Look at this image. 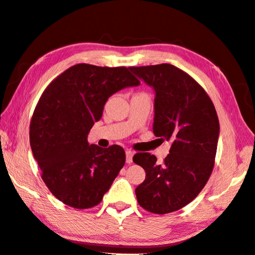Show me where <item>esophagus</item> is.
Instances as JSON below:
<instances>
[{"instance_id":"obj_1","label":"esophagus","mask_w":255,"mask_h":255,"mask_svg":"<svg viewBox=\"0 0 255 255\" xmlns=\"http://www.w3.org/2000/svg\"><path fill=\"white\" fill-rule=\"evenodd\" d=\"M132 156H133V152L130 149L126 150V162L127 163H131L132 162Z\"/></svg>"}]
</instances>
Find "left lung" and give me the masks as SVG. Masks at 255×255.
I'll return each instance as SVG.
<instances>
[{
    "mask_svg": "<svg viewBox=\"0 0 255 255\" xmlns=\"http://www.w3.org/2000/svg\"><path fill=\"white\" fill-rule=\"evenodd\" d=\"M130 71L155 91L154 135L171 141L163 163L149 153L132 157L146 173L135 190L137 201L149 213L169 214L195 199L210 178L219 136L217 112L202 86L171 64Z\"/></svg>",
    "mask_w": 255,
    "mask_h": 255,
    "instance_id": "8db88e82",
    "label": "left lung"
}]
</instances>
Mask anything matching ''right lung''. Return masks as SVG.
Returning a JSON list of instances; mask_svg holds the SVG:
<instances>
[{
  "label": "right lung",
  "instance_id": "obj_1",
  "mask_svg": "<svg viewBox=\"0 0 255 255\" xmlns=\"http://www.w3.org/2000/svg\"><path fill=\"white\" fill-rule=\"evenodd\" d=\"M140 82L127 67L76 64L41 94L30 123V146L50 192L67 206L99 205L126 162L119 145L88 143L109 97Z\"/></svg>",
  "mask_w": 255,
  "mask_h": 255
}]
</instances>
